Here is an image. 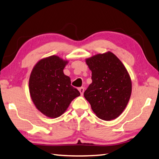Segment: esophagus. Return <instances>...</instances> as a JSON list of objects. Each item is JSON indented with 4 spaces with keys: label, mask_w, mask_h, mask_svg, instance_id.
<instances>
[{
    "label": "esophagus",
    "mask_w": 159,
    "mask_h": 159,
    "mask_svg": "<svg viewBox=\"0 0 159 159\" xmlns=\"http://www.w3.org/2000/svg\"><path fill=\"white\" fill-rule=\"evenodd\" d=\"M79 92L80 93V95H83L84 87H80V88H79Z\"/></svg>",
    "instance_id": "34e87169"
}]
</instances>
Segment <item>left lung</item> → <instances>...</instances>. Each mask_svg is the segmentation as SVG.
I'll use <instances>...</instances> for the list:
<instances>
[{
    "instance_id": "obj_1",
    "label": "left lung",
    "mask_w": 159,
    "mask_h": 159,
    "mask_svg": "<svg viewBox=\"0 0 159 159\" xmlns=\"http://www.w3.org/2000/svg\"><path fill=\"white\" fill-rule=\"evenodd\" d=\"M92 83L84 96L98 117L112 120L120 116L130 100L132 83L121 61L111 52L86 59Z\"/></svg>"
}]
</instances>
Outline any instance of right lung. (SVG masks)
Here are the masks:
<instances>
[{
	"mask_svg": "<svg viewBox=\"0 0 159 159\" xmlns=\"http://www.w3.org/2000/svg\"><path fill=\"white\" fill-rule=\"evenodd\" d=\"M67 62L55 55L42 59L33 67L29 78L33 103L50 118L61 116L71 102L80 96L78 89L71 85L70 78L63 73Z\"/></svg>",
	"mask_w": 159,
	"mask_h": 159,
	"instance_id": "obj_1",
	"label": "right lung"
}]
</instances>
